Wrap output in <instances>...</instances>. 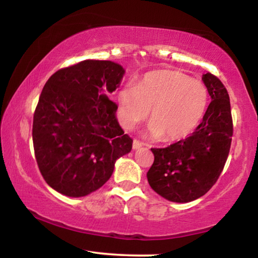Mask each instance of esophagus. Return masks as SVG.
<instances>
[{
	"mask_svg": "<svg viewBox=\"0 0 258 258\" xmlns=\"http://www.w3.org/2000/svg\"><path fill=\"white\" fill-rule=\"evenodd\" d=\"M143 146V142H141V141H139V140H134V142H133V149H139V148H141Z\"/></svg>",
	"mask_w": 258,
	"mask_h": 258,
	"instance_id": "1",
	"label": "esophagus"
}]
</instances>
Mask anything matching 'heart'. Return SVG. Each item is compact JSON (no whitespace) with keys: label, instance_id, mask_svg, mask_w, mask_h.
<instances>
[{"label":"heart","instance_id":"1","mask_svg":"<svg viewBox=\"0 0 258 258\" xmlns=\"http://www.w3.org/2000/svg\"><path fill=\"white\" fill-rule=\"evenodd\" d=\"M121 119L133 128L149 116L151 137L167 142L184 140L195 132L206 114L209 93L206 84L176 70L147 74L137 87L118 93Z\"/></svg>","mask_w":258,"mask_h":258}]
</instances>
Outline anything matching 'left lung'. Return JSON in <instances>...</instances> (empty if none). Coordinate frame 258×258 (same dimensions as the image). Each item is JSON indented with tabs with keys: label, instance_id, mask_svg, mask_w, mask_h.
I'll return each mask as SVG.
<instances>
[{
	"label": "left lung",
	"instance_id": "8db88e82",
	"mask_svg": "<svg viewBox=\"0 0 258 258\" xmlns=\"http://www.w3.org/2000/svg\"><path fill=\"white\" fill-rule=\"evenodd\" d=\"M202 80L211 102L196 132L167 148L151 149L155 158L147 174L148 182L171 202H190L209 191L230 150L234 126L229 94L213 74H204Z\"/></svg>",
	"mask_w": 258,
	"mask_h": 258
}]
</instances>
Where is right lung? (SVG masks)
<instances>
[{"label":"right lung","instance_id":"add662e5","mask_svg":"<svg viewBox=\"0 0 258 258\" xmlns=\"http://www.w3.org/2000/svg\"><path fill=\"white\" fill-rule=\"evenodd\" d=\"M124 69L86 59L49 77L34 112L33 143L44 181L70 197L86 196L110 178L115 162L130 153L133 139L116 119L107 96Z\"/></svg>","mask_w":258,"mask_h":258}]
</instances>
